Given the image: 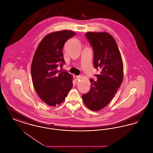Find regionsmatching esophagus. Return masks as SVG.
Wrapping results in <instances>:
<instances>
[{"mask_svg": "<svg viewBox=\"0 0 153 153\" xmlns=\"http://www.w3.org/2000/svg\"><path fill=\"white\" fill-rule=\"evenodd\" d=\"M74 79L76 81H77L78 80H80L81 79V76H74Z\"/></svg>", "mask_w": 153, "mask_h": 153, "instance_id": "obj_1", "label": "esophagus"}]
</instances>
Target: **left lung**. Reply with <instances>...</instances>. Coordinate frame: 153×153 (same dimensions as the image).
Listing matches in <instances>:
<instances>
[{
  "label": "left lung",
  "mask_w": 153,
  "mask_h": 153,
  "mask_svg": "<svg viewBox=\"0 0 153 153\" xmlns=\"http://www.w3.org/2000/svg\"><path fill=\"white\" fill-rule=\"evenodd\" d=\"M85 36L94 49V67L100 72L95 75L96 81L90 80V91L82 98L89 109L97 111L108 105L120 87L123 65L117 42L109 33L88 32Z\"/></svg>",
  "instance_id": "8db88e82"
}]
</instances>
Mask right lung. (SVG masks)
I'll return each mask as SVG.
<instances>
[{
	"instance_id": "1",
	"label": "right lung",
	"mask_w": 153,
	"mask_h": 153,
	"mask_svg": "<svg viewBox=\"0 0 153 153\" xmlns=\"http://www.w3.org/2000/svg\"><path fill=\"white\" fill-rule=\"evenodd\" d=\"M75 35L67 30L51 33L44 37L35 51L31 66L33 85L41 99L50 106L64 102L73 87L72 76L59 72L57 68L65 64L64 44Z\"/></svg>"
}]
</instances>
